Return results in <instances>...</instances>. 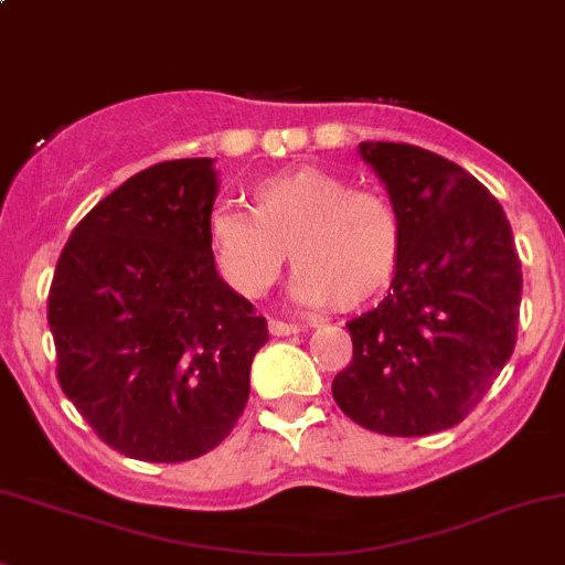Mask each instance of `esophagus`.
Returning <instances> with one entry per match:
<instances>
[{
  "mask_svg": "<svg viewBox=\"0 0 565 565\" xmlns=\"http://www.w3.org/2000/svg\"><path fill=\"white\" fill-rule=\"evenodd\" d=\"M269 331L275 337H288V334H296V331H299V326L285 323V321H269Z\"/></svg>",
  "mask_w": 565,
  "mask_h": 565,
  "instance_id": "34e87169",
  "label": "esophagus"
}]
</instances>
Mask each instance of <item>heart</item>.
Masks as SVG:
<instances>
[{
    "label": "heart",
    "mask_w": 565,
    "mask_h": 565,
    "mask_svg": "<svg viewBox=\"0 0 565 565\" xmlns=\"http://www.w3.org/2000/svg\"><path fill=\"white\" fill-rule=\"evenodd\" d=\"M206 242L223 280L258 299L275 285L290 255V296L301 305L362 310L397 277L403 225L386 195L353 190L318 166H296L249 188V214L217 206Z\"/></svg>",
    "instance_id": "1"
}]
</instances>
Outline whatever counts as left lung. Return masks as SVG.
<instances>
[{
  "label": "left lung",
  "mask_w": 565,
  "mask_h": 565,
  "mask_svg": "<svg viewBox=\"0 0 565 565\" xmlns=\"http://www.w3.org/2000/svg\"><path fill=\"white\" fill-rule=\"evenodd\" d=\"M359 154L397 209L403 258L386 299L348 323L353 362L331 394L372 433L433 435L462 422L514 353V236L490 190L446 157L386 141Z\"/></svg>",
  "instance_id": "obj_1"
}]
</instances>
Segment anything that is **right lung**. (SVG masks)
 <instances>
[{
  "mask_svg": "<svg viewBox=\"0 0 565 565\" xmlns=\"http://www.w3.org/2000/svg\"><path fill=\"white\" fill-rule=\"evenodd\" d=\"M217 193L212 157L136 173L75 225L51 282L62 392L110 449L143 462L223 444L269 340L209 253Z\"/></svg>",
  "mask_w": 565,
  "mask_h": 565,
  "instance_id": "right-lung-1",
  "label": "right lung"
}]
</instances>
